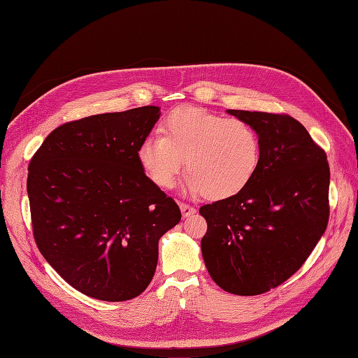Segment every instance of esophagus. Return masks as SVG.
<instances>
[{"instance_id": "1", "label": "esophagus", "mask_w": 358, "mask_h": 358, "mask_svg": "<svg viewBox=\"0 0 358 358\" xmlns=\"http://www.w3.org/2000/svg\"><path fill=\"white\" fill-rule=\"evenodd\" d=\"M180 209H181L182 217H189L190 215H194V213H196V209L193 208V206H190V204L181 203V204H180Z\"/></svg>"}]
</instances>
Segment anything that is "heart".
<instances>
[{"label":"heart","mask_w":358,"mask_h":358,"mask_svg":"<svg viewBox=\"0 0 358 358\" xmlns=\"http://www.w3.org/2000/svg\"><path fill=\"white\" fill-rule=\"evenodd\" d=\"M161 130L162 136H146L136 150L142 171L161 189L174 184L184 158L185 189L213 200L238 194L257 173L261 142L245 120L181 106L168 113Z\"/></svg>","instance_id":"1"}]
</instances>
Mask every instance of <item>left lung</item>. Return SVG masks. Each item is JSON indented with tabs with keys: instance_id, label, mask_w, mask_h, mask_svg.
Here are the masks:
<instances>
[{
	"instance_id": "left-lung-1",
	"label": "left lung",
	"mask_w": 358,
	"mask_h": 358,
	"mask_svg": "<svg viewBox=\"0 0 358 358\" xmlns=\"http://www.w3.org/2000/svg\"><path fill=\"white\" fill-rule=\"evenodd\" d=\"M227 111L257 130L261 158L245 189L200 208L208 222L201 255L220 289L255 296L292 277L324 235L329 165L324 149L293 117Z\"/></svg>"
}]
</instances>
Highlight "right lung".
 Returning a JSON list of instances; mask_svg holds the SVG:
<instances>
[{
    "instance_id": "add662e5",
    "label": "right lung",
    "mask_w": 358,
    "mask_h": 358,
    "mask_svg": "<svg viewBox=\"0 0 358 358\" xmlns=\"http://www.w3.org/2000/svg\"><path fill=\"white\" fill-rule=\"evenodd\" d=\"M157 106L103 113L55 129L30 161L27 193L39 251L68 285L123 302L150 283L158 241L181 219L177 203L136 158Z\"/></svg>"
}]
</instances>
